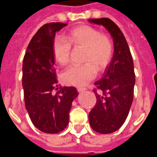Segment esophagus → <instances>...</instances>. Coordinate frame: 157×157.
<instances>
[{
  "label": "esophagus",
  "mask_w": 157,
  "mask_h": 157,
  "mask_svg": "<svg viewBox=\"0 0 157 157\" xmlns=\"http://www.w3.org/2000/svg\"><path fill=\"white\" fill-rule=\"evenodd\" d=\"M77 90H78V92H83V91L86 90V88H84V87H78V88H77Z\"/></svg>",
  "instance_id": "obj_1"
}]
</instances>
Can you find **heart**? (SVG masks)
I'll return each mask as SVG.
<instances>
[{
    "label": "heart",
    "mask_w": 157,
    "mask_h": 157,
    "mask_svg": "<svg viewBox=\"0 0 157 157\" xmlns=\"http://www.w3.org/2000/svg\"><path fill=\"white\" fill-rule=\"evenodd\" d=\"M66 39L57 36L52 43V52L60 65L69 63L72 45L84 48L82 65H73L65 70L63 81L74 86H84L97 74V69L104 70L108 66L113 55V43L111 38L101 34L96 28L80 25L70 29Z\"/></svg>",
    "instance_id": "b5f03b06"
}]
</instances>
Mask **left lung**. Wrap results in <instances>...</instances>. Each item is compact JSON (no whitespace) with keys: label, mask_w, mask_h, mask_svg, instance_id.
I'll use <instances>...</instances> for the list:
<instances>
[{"label":"left lung","mask_w":157,"mask_h":157,"mask_svg":"<svg viewBox=\"0 0 157 157\" xmlns=\"http://www.w3.org/2000/svg\"><path fill=\"white\" fill-rule=\"evenodd\" d=\"M90 23L103 25L113 38L114 54L103 77L96 81L93 92L96 104L89 114L91 128L100 134L119 129L128 115L134 99V62L123 32L109 18H92Z\"/></svg>","instance_id":"left-lung-1"}]
</instances>
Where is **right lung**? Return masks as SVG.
Instances as JSON below:
<instances>
[{
	"mask_svg": "<svg viewBox=\"0 0 157 157\" xmlns=\"http://www.w3.org/2000/svg\"><path fill=\"white\" fill-rule=\"evenodd\" d=\"M66 25L63 23L43 25L32 38L23 57L22 82L25 106L34 126L46 134H57L66 128L72 102L78 94L73 86L58 87L56 77L52 43L56 33Z\"/></svg>",
	"mask_w": 157,
	"mask_h": 157,
	"instance_id": "right-lung-1",
	"label": "right lung"
}]
</instances>
